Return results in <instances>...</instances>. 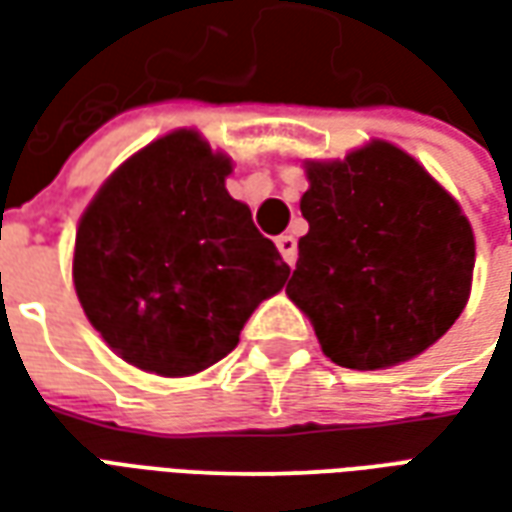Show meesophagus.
<instances>
[{"instance_id":"1","label":"esophagus","mask_w":512,"mask_h":512,"mask_svg":"<svg viewBox=\"0 0 512 512\" xmlns=\"http://www.w3.org/2000/svg\"><path fill=\"white\" fill-rule=\"evenodd\" d=\"M277 249H279V255L285 257V263L288 266H293L296 263V257H299V241L293 238V235H279L277 238Z\"/></svg>"}]
</instances>
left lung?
Returning <instances> with one entry per match:
<instances>
[{"label": "left lung", "mask_w": 512, "mask_h": 512, "mask_svg": "<svg viewBox=\"0 0 512 512\" xmlns=\"http://www.w3.org/2000/svg\"><path fill=\"white\" fill-rule=\"evenodd\" d=\"M304 172L310 233L285 293L323 354L351 370H386L428 351L472 293L474 233L458 200L386 139L304 161Z\"/></svg>", "instance_id": "obj_1"}]
</instances>
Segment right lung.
<instances>
[{
  "label": "right lung",
  "instance_id": "obj_1",
  "mask_svg": "<svg viewBox=\"0 0 512 512\" xmlns=\"http://www.w3.org/2000/svg\"><path fill=\"white\" fill-rule=\"evenodd\" d=\"M233 158L178 128L136 150L84 208L73 288L123 362L164 378L202 373L238 345L290 268L224 186Z\"/></svg>",
  "mask_w": 512,
  "mask_h": 512
}]
</instances>
